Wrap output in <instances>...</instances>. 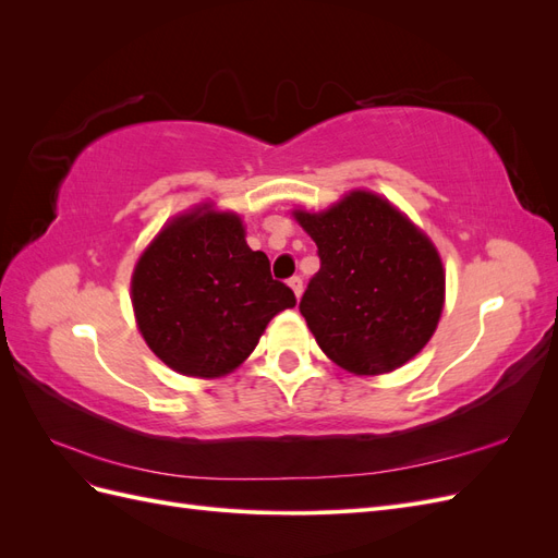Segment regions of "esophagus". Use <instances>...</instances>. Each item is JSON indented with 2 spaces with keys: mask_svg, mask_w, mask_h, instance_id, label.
<instances>
[{
  "mask_svg": "<svg viewBox=\"0 0 558 558\" xmlns=\"http://www.w3.org/2000/svg\"><path fill=\"white\" fill-rule=\"evenodd\" d=\"M289 286L293 289L295 298H300V295H302V279H300V277H291V279H289Z\"/></svg>",
  "mask_w": 558,
  "mask_h": 558,
  "instance_id": "obj_1",
  "label": "esophagus"
}]
</instances>
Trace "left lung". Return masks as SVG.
Here are the masks:
<instances>
[{
  "mask_svg": "<svg viewBox=\"0 0 558 558\" xmlns=\"http://www.w3.org/2000/svg\"><path fill=\"white\" fill-rule=\"evenodd\" d=\"M295 218L320 260L300 314L326 356L353 375L391 373L416 356L445 305L442 260L426 234L365 191Z\"/></svg>",
  "mask_w": 558,
  "mask_h": 558,
  "instance_id": "1",
  "label": "left lung"
}]
</instances>
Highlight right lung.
Returning <instances> with one entry per match:
<instances>
[{"label":"right lung","instance_id":"1","mask_svg":"<svg viewBox=\"0 0 558 558\" xmlns=\"http://www.w3.org/2000/svg\"><path fill=\"white\" fill-rule=\"evenodd\" d=\"M137 326L156 356L181 375L221 377L256 349L295 293L251 251L240 216L202 207L165 226L132 275Z\"/></svg>","mask_w":558,"mask_h":558}]
</instances>
